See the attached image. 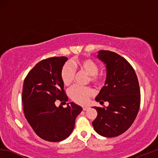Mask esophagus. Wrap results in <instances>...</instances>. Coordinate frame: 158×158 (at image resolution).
<instances>
[{"label": "esophagus", "instance_id": "1", "mask_svg": "<svg viewBox=\"0 0 158 158\" xmlns=\"http://www.w3.org/2000/svg\"><path fill=\"white\" fill-rule=\"evenodd\" d=\"M88 109H89V108H88L87 107H83V111H86V110H87Z\"/></svg>", "mask_w": 158, "mask_h": 158}]
</instances>
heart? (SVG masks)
<instances>
[{
	"label": "heart",
	"instance_id": "heart-1",
	"mask_svg": "<svg viewBox=\"0 0 158 158\" xmlns=\"http://www.w3.org/2000/svg\"><path fill=\"white\" fill-rule=\"evenodd\" d=\"M75 69H78L89 75V81L94 85H100L103 81L104 75L98 71L97 62L91 58H85L74 62L73 64L67 63L63 66L61 69L60 77L65 86H69L73 83L75 75ZM94 94V91L90 87H81L77 85L73 87L69 91V97L73 102L79 104H87Z\"/></svg>",
	"mask_w": 158,
	"mask_h": 158
}]
</instances>
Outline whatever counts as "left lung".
Segmentation results:
<instances>
[{
  "mask_svg": "<svg viewBox=\"0 0 158 158\" xmlns=\"http://www.w3.org/2000/svg\"><path fill=\"white\" fill-rule=\"evenodd\" d=\"M98 57L106 64L107 75L96 100L109 105L94 107L98 115L92 124L102 136L117 137L129 129L138 114L141 94L137 76L129 62L116 52L100 50Z\"/></svg>",
  "mask_w": 158,
  "mask_h": 158,
  "instance_id": "8db88e82",
  "label": "left lung"
}]
</instances>
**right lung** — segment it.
Returning <instances> with one entry per match:
<instances>
[{
	"instance_id": "obj_1",
	"label": "right lung",
	"mask_w": 158,
	"mask_h": 158,
	"mask_svg": "<svg viewBox=\"0 0 158 158\" xmlns=\"http://www.w3.org/2000/svg\"><path fill=\"white\" fill-rule=\"evenodd\" d=\"M68 58L54 56L40 61L25 78L21 100L25 118L35 134L44 140L58 142L71 135L76 117L82 111L74 102L67 108L55 105L68 97L60 77L61 69Z\"/></svg>"
}]
</instances>
